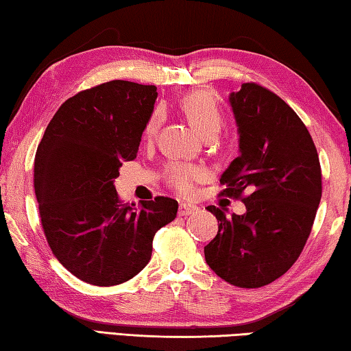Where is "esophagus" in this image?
I'll return each mask as SVG.
<instances>
[{"label":"esophagus","mask_w":351,"mask_h":351,"mask_svg":"<svg viewBox=\"0 0 351 351\" xmlns=\"http://www.w3.org/2000/svg\"><path fill=\"white\" fill-rule=\"evenodd\" d=\"M195 210H197V206L189 204H180L179 216H189V214H193Z\"/></svg>","instance_id":"1"}]
</instances>
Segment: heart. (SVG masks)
<instances>
[{
	"label": "heart",
	"instance_id": "b5f03b06",
	"mask_svg": "<svg viewBox=\"0 0 351 351\" xmlns=\"http://www.w3.org/2000/svg\"><path fill=\"white\" fill-rule=\"evenodd\" d=\"M180 108L202 137L205 134L217 132L220 125H222V114H220L219 106L211 95L204 90H195L183 97L180 100ZM160 121H162V112L156 110L145 129L147 137H152L156 134ZM205 176V169L193 163H171L166 168V182L177 193L185 195L191 194L195 183L204 180Z\"/></svg>",
	"mask_w": 351,
	"mask_h": 351
}]
</instances>
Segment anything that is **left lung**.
I'll use <instances>...</instances> for the list:
<instances>
[{
  "label": "left lung",
  "mask_w": 351,
  "mask_h": 351,
  "mask_svg": "<svg viewBox=\"0 0 351 351\" xmlns=\"http://www.w3.org/2000/svg\"><path fill=\"white\" fill-rule=\"evenodd\" d=\"M230 103L239 129V157L220 177L222 195L247 213L208 206L219 220L205 259L219 278L241 288L271 284L302 253L322 195L321 163L304 121L274 92L243 83ZM250 194L243 197V191Z\"/></svg>",
  "instance_id": "8db88e82"
}]
</instances>
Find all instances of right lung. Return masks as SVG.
<instances>
[{
	"instance_id": "right-lung-1",
	"label": "right lung",
	"mask_w": 351,
	"mask_h": 351,
	"mask_svg": "<svg viewBox=\"0 0 351 351\" xmlns=\"http://www.w3.org/2000/svg\"><path fill=\"white\" fill-rule=\"evenodd\" d=\"M157 88L125 80L78 92L49 121L35 154L34 188L53 256L80 280L112 287L151 259L152 241L176 219L177 200L123 204L114 180L137 157Z\"/></svg>"
}]
</instances>
